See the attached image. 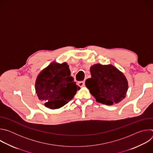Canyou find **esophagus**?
<instances>
[{"instance_id":"1","label":"esophagus","mask_w":153,"mask_h":153,"mask_svg":"<svg viewBox=\"0 0 153 153\" xmlns=\"http://www.w3.org/2000/svg\"><path fill=\"white\" fill-rule=\"evenodd\" d=\"M78 85L80 87H83L85 86V81H80L78 82Z\"/></svg>"}]
</instances>
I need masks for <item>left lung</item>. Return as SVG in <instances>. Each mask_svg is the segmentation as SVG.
I'll return each instance as SVG.
<instances>
[{
    "label": "left lung",
    "instance_id": "obj_1",
    "mask_svg": "<svg viewBox=\"0 0 153 153\" xmlns=\"http://www.w3.org/2000/svg\"><path fill=\"white\" fill-rule=\"evenodd\" d=\"M91 77L85 85L96 102L112 105L122 100L128 90V81L124 74L112 65L99 63L90 68Z\"/></svg>",
    "mask_w": 153,
    "mask_h": 153
}]
</instances>
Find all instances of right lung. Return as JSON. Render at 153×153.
<instances>
[{
	"instance_id": "1",
	"label": "right lung",
	"mask_w": 153,
	"mask_h": 153,
	"mask_svg": "<svg viewBox=\"0 0 153 153\" xmlns=\"http://www.w3.org/2000/svg\"><path fill=\"white\" fill-rule=\"evenodd\" d=\"M79 89L66 62L51 63L40 73L35 83L39 99L50 109L60 108L68 103Z\"/></svg>"
}]
</instances>
